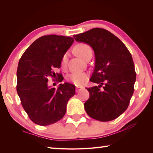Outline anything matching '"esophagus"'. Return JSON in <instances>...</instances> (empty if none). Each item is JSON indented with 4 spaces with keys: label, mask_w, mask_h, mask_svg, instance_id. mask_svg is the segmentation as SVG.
Wrapping results in <instances>:
<instances>
[{
    "label": "esophagus",
    "mask_w": 153,
    "mask_h": 153,
    "mask_svg": "<svg viewBox=\"0 0 153 153\" xmlns=\"http://www.w3.org/2000/svg\"><path fill=\"white\" fill-rule=\"evenodd\" d=\"M83 88H84V87H82V86H76V92H79V91L81 90H82Z\"/></svg>",
    "instance_id": "obj_1"
}]
</instances>
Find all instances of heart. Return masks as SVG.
Instances as JSON below:
<instances>
[{"label":"heart","mask_w":153,"mask_h":153,"mask_svg":"<svg viewBox=\"0 0 153 153\" xmlns=\"http://www.w3.org/2000/svg\"><path fill=\"white\" fill-rule=\"evenodd\" d=\"M75 52L78 56H79L81 58L85 60L88 56L92 55V50L91 47L86 45V44L81 43L79 44L75 47ZM69 54L67 52L64 53L62 60H61V66L62 68H65L68 61ZM67 80L69 82L73 83L77 86L82 85L86 82L88 79V74L86 73L80 72H73L70 73L67 76Z\"/></svg>","instance_id":"1"}]
</instances>
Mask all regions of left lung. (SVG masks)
I'll use <instances>...</instances> for the list:
<instances>
[{
    "mask_svg": "<svg viewBox=\"0 0 153 153\" xmlns=\"http://www.w3.org/2000/svg\"><path fill=\"white\" fill-rule=\"evenodd\" d=\"M73 37L90 45L95 53L90 81L99 86L87 88L90 97L84 103L85 111L97 120H113L127 109L134 91L136 73L131 53L118 37L104 29L94 28Z\"/></svg>",
    "mask_w": 153,
    "mask_h": 153,
    "instance_id": "left-lung-1",
    "label": "left lung"
}]
</instances>
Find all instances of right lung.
Masks as SVG:
<instances>
[{"label":"right lung","mask_w":153,"mask_h":153,"mask_svg":"<svg viewBox=\"0 0 153 153\" xmlns=\"http://www.w3.org/2000/svg\"><path fill=\"white\" fill-rule=\"evenodd\" d=\"M69 36L50 35L33 42L20 58L17 70V92L29 118L40 126H48L62 119L68 101L75 94V86L60 84L48 86L49 77L63 80L53 69L60 68L64 53L73 45Z\"/></svg>","instance_id":"add662e5"}]
</instances>
